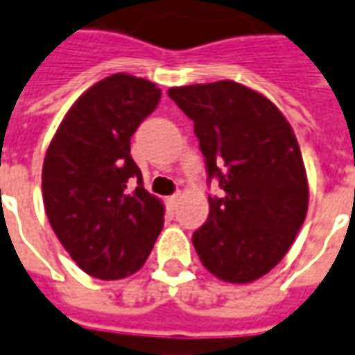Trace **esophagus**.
<instances>
[{
  "mask_svg": "<svg viewBox=\"0 0 355 355\" xmlns=\"http://www.w3.org/2000/svg\"><path fill=\"white\" fill-rule=\"evenodd\" d=\"M180 199H182V193H173V195H170V197H168V203H170V205H178V201H180Z\"/></svg>",
  "mask_w": 355,
  "mask_h": 355,
  "instance_id": "obj_1",
  "label": "esophagus"
}]
</instances>
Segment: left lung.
I'll return each instance as SVG.
<instances>
[{
  "mask_svg": "<svg viewBox=\"0 0 355 355\" xmlns=\"http://www.w3.org/2000/svg\"><path fill=\"white\" fill-rule=\"evenodd\" d=\"M168 95L193 121L205 156L207 223L193 232L199 260L218 279L250 283L291 248L309 207L303 156L282 111L230 80L172 87Z\"/></svg>",
  "mask_w": 355,
  "mask_h": 355,
  "instance_id": "8db88e82",
  "label": "left lung"
}]
</instances>
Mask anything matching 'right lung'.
<instances>
[{
	"label": "right lung",
	"instance_id": "add662e5",
	"mask_svg": "<svg viewBox=\"0 0 355 355\" xmlns=\"http://www.w3.org/2000/svg\"><path fill=\"white\" fill-rule=\"evenodd\" d=\"M156 83L113 73L76 101L42 164L50 227L83 272L121 279L139 272L164 225V205L142 185L130 137L158 107Z\"/></svg>",
	"mask_w": 355,
	"mask_h": 355
}]
</instances>
